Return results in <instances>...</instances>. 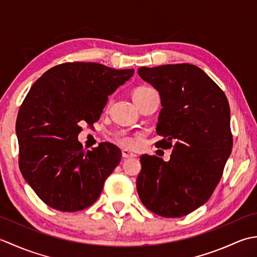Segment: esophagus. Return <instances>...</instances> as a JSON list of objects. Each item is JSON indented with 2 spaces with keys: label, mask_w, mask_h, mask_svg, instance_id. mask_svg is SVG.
Listing matches in <instances>:
<instances>
[{
  "label": "esophagus",
  "mask_w": 257,
  "mask_h": 257,
  "mask_svg": "<svg viewBox=\"0 0 257 257\" xmlns=\"http://www.w3.org/2000/svg\"><path fill=\"white\" fill-rule=\"evenodd\" d=\"M122 157L127 159V158H135V157H137V156H136L134 152H132V151H129L127 149H123L122 150Z\"/></svg>",
  "instance_id": "obj_1"
}]
</instances>
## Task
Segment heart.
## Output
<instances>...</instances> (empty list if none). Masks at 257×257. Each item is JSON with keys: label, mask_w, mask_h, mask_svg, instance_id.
<instances>
[{"label": "heart", "mask_w": 257, "mask_h": 257, "mask_svg": "<svg viewBox=\"0 0 257 257\" xmlns=\"http://www.w3.org/2000/svg\"><path fill=\"white\" fill-rule=\"evenodd\" d=\"M152 91H154V89L150 88V87H146V86H141V87H138V88H136L133 92V98H134L135 102L137 103L139 100L143 99L144 97H146L147 95L150 94V92H152ZM118 141L122 146H125V147H130L134 145V140L130 137H128V136H119Z\"/></svg>", "instance_id": "1"}]
</instances>
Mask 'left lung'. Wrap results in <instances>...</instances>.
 <instances>
[{"label": "left lung", "instance_id": "left-lung-1", "mask_svg": "<svg viewBox=\"0 0 257 257\" xmlns=\"http://www.w3.org/2000/svg\"><path fill=\"white\" fill-rule=\"evenodd\" d=\"M138 74L159 91L162 109L157 147L173 148L168 162L140 157L137 191L156 214L180 217L211 198L231 155L230 105L224 92L191 64L140 67Z\"/></svg>", "mask_w": 257, "mask_h": 257}]
</instances>
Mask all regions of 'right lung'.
<instances>
[{"label": "right lung", "instance_id": "1", "mask_svg": "<svg viewBox=\"0 0 257 257\" xmlns=\"http://www.w3.org/2000/svg\"><path fill=\"white\" fill-rule=\"evenodd\" d=\"M98 63H65L48 69L32 86L18 113L19 166L44 203L62 212L90 206L121 159L103 143L85 151L80 124L100 118L108 96L134 75Z\"/></svg>", "mask_w": 257, "mask_h": 257}]
</instances>
